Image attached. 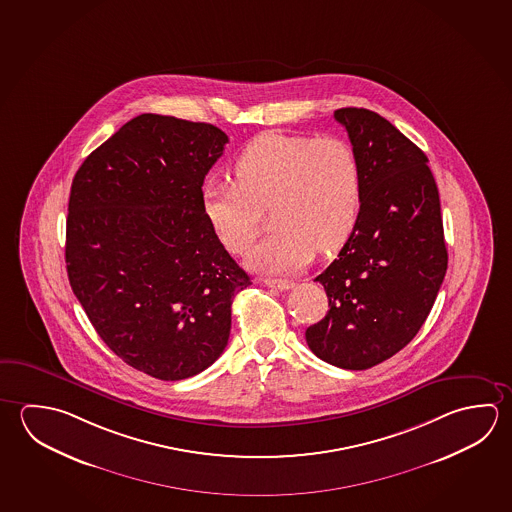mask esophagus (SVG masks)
<instances>
[{
    "label": "esophagus",
    "mask_w": 512,
    "mask_h": 512,
    "mask_svg": "<svg viewBox=\"0 0 512 512\" xmlns=\"http://www.w3.org/2000/svg\"><path fill=\"white\" fill-rule=\"evenodd\" d=\"M264 284L269 287H275V289H280V291H287V289L295 287L293 280H282V278H266Z\"/></svg>",
    "instance_id": "obj_1"
}]
</instances>
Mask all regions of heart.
Listing matches in <instances>:
<instances>
[{
  "instance_id": "1",
  "label": "heart",
  "mask_w": 512,
  "mask_h": 512,
  "mask_svg": "<svg viewBox=\"0 0 512 512\" xmlns=\"http://www.w3.org/2000/svg\"><path fill=\"white\" fill-rule=\"evenodd\" d=\"M235 183H208L203 208L228 252H248L271 208L275 232L253 248L248 266L293 273L349 241L361 208V167L343 138H309L268 131L237 156Z\"/></svg>"
}]
</instances>
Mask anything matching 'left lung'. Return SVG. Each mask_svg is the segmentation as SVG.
I'll list each match as a JSON object with an SVG mask.
<instances>
[{
	"label": "left lung",
	"instance_id": "left-lung-1",
	"mask_svg": "<svg viewBox=\"0 0 512 512\" xmlns=\"http://www.w3.org/2000/svg\"><path fill=\"white\" fill-rule=\"evenodd\" d=\"M361 167L358 223L314 278L329 313L305 340L334 367L365 370L406 347L426 322L448 269L439 189L417 145L370 109L341 108Z\"/></svg>",
	"mask_w": 512,
	"mask_h": 512
}]
</instances>
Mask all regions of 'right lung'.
I'll return each mask as SVG.
<instances>
[{
	"label": "right lung",
	"instance_id": "add662e5",
	"mask_svg": "<svg viewBox=\"0 0 512 512\" xmlns=\"http://www.w3.org/2000/svg\"><path fill=\"white\" fill-rule=\"evenodd\" d=\"M226 144L212 124L144 113L73 178V293L118 358L163 381L196 376L223 354L235 293L252 284L203 208V181Z\"/></svg>",
	"mask_w": 512,
	"mask_h": 512
}]
</instances>
